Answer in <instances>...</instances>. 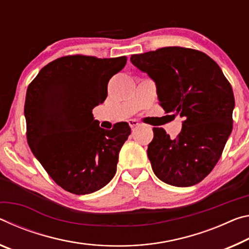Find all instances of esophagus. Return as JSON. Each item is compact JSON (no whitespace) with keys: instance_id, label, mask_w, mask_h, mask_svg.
<instances>
[{"instance_id":"obj_1","label":"esophagus","mask_w":249,"mask_h":249,"mask_svg":"<svg viewBox=\"0 0 249 249\" xmlns=\"http://www.w3.org/2000/svg\"><path fill=\"white\" fill-rule=\"evenodd\" d=\"M128 124L131 128H136V127H138V125H139V121L136 120V119H130V120H128Z\"/></svg>"}]
</instances>
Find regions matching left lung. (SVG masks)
I'll use <instances>...</instances> for the list:
<instances>
[{"mask_svg": "<svg viewBox=\"0 0 249 249\" xmlns=\"http://www.w3.org/2000/svg\"><path fill=\"white\" fill-rule=\"evenodd\" d=\"M130 60L154 81L165 112L183 119L175 139L153 128L148 158L154 174L173 186L197 184L216 165L233 129L231 84L210 56L191 48L163 47Z\"/></svg>", "mask_w": 249, "mask_h": 249, "instance_id": "8db88e82", "label": "left lung"}]
</instances>
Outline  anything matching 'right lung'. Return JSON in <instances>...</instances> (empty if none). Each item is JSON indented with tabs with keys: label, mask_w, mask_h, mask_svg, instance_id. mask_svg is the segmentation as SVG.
<instances>
[{
	"label": "right lung",
	"mask_w": 249,
	"mask_h": 249,
	"mask_svg": "<svg viewBox=\"0 0 249 249\" xmlns=\"http://www.w3.org/2000/svg\"><path fill=\"white\" fill-rule=\"evenodd\" d=\"M127 57L65 56L40 69L26 91L24 115L33 154L57 184L72 194L103 189L117 171L127 122L99 127L92 109L108 95L110 78Z\"/></svg>",
	"instance_id": "right-lung-1"
}]
</instances>
